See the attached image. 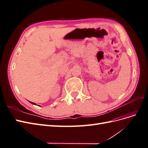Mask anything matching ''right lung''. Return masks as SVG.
<instances>
[{
	"mask_svg": "<svg viewBox=\"0 0 148 148\" xmlns=\"http://www.w3.org/2000/svg\"><path fill=\"white\" fill-rule=\"evenodd\" d=\"M30 103H31V104H34V105H37L36 104V103H34V102H30V101H29Z\"/></svg>",
	"mask_w": 148,
	"mask_h": 148,
	"instance_id": "right-lung-1",
	"label": "right lung"
}]
</instances>
